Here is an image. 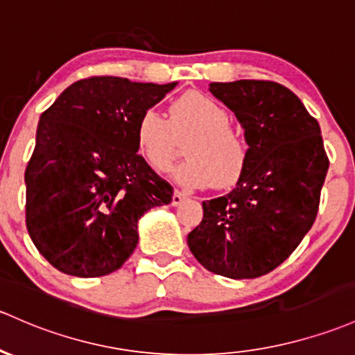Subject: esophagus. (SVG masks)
Here are the masks:
<instances>
[{
  "label": "esophagus",
  "instance_id": "esophagus-1",
  "mask_svg": "<svg viewBox=\"0 0 355 355\" xmlns=\"http://www.w3.org/2000/svg\"><path fill=\"white\" fill-rule=\"evenodd\" d=\"M184 200H186V194L181 193V191H178V189H174V193H173V207H178V205H181Z\"/></svg>",
  "mask_w": 355,
  "mask_h": 355
}]
</instances>
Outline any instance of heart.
Wrapping results in <instances>:
<instances>
[{
    "label": "heart",
    "mask_w": 355,
    "mask_h": 355,
    "mask_svg": "<svg viewBox=\"0 0 355 355\" xmlns=\"http://www.w3.org/2000/svg\"><path fill=\"white\" fill-rule=\"evenodd\" d=\"M186 146L188 161L174 176L182 186L230 188L237 182L247 161V142L230 125V113L207 94L188 91L169 106V120L148 108L135 125V146L152 169L164 173Z\"/></svg>",
    "instance_id": "heart-1"
}]
</instances>
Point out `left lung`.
Instances as JSON below:
<instances>
[{
  "label": "left lung",
  "instance_id": "1",
  "mask_svg": "<svg viewBox=\"0 0 355 355\" xmlns=\"http://www.w3.org/2000/svg\"><path fill=\"white\" fill-rule=\"evenodd\" d=\"M209 91L235 113L249 152L235 188L203 201L188 245L209 272L252 279L283 264L308 234L329 157L318 121L288 87L240 79Z\"/></svg>",
  "mask_w": 355,
  "mask_h": 355
}]
</instances>
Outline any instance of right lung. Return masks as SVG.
Wrapping results in <instances>:
<instances>
[{
    "instance_id": "obj_1",
    "label": "right lung",
    "mask_w": 355,
    "mask_h": 355,
    "mask_svg": "<svg viewBox=\"0 0 355 355\" xmlns=\"http://www.w3.org/2000/svg\"><path fill=\"white\" fill-rule=\"evenodd\" d=\"M178 83L81 79L40 115L25 171L26 228L60 272L106 276L139 243V220L173 201V186L137 154L135 125Z\"/></svg>"
}]
</instances>
